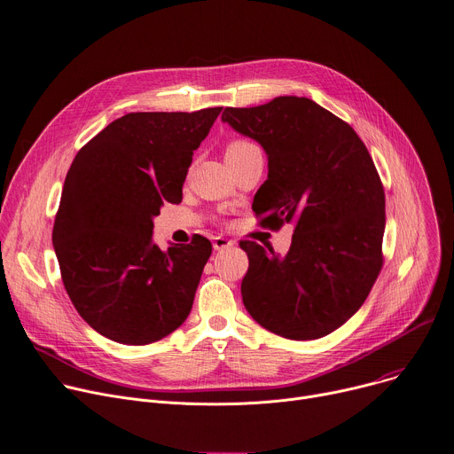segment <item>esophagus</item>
Returning <instances> with one entry per match:
<instances>
[{
	"label": "esophagus",
	"instance_id": "1",
	"mask_svg": "<svg viewBox=\"0 0 454 454\" xmlns=\"http://www.w3.org/2000/svg\"><path fill=\"white\" fill-rule=\"evenodd\" d=\"M230 247H233V240H230L226 237H215L214 239V250L215 252H223V250H226Z\"/></svg>",
	"mask_w": 454,
	"mask_h": 454
}]
</instances>
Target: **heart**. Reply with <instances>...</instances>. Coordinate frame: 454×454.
Returning <instances> with one entry per match:
<instances>
[{
  "instance_id": "heart-1",
  "label": "heart",
  "mask_w": 454,
  "mask_h": 454,
  "mask_svg": "<svg viewBox=\"0 0 454 454\" xmlns=\"http://www.w3.org/2000/svg\"><path fill=\"white\" fill-rule=\"evenodd\" d=\"M254 149H259V147L255 144L248 142V140H233L226 147V157H230V155H243V153H248V151H254Z\"/></svg>"
}]
</instances>
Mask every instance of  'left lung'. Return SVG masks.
Returning <instances> with one entry per match:
<instances>
[{"label": "left lung", "mask_w": 454, "mask_h": 454, "mask_svg": "<svg viewBox=\"0 0 454 454\" xmlns=\"http://www.w3.org/2000/svg\"><path fill=\"white\" fill-rule=\"evenodd\" d=\"M226 122L264 149L268 178L254 199L262 224L292 223L285 255L240 243L248 314L278 336L307 341L345 325L381 270L385 193L356 131L305 97L226 107Z\"/></svg>", "instance_id": "8db88e82"}]
</instances>
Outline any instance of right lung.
Wrapping results in <instances>:
<instances>
[{"mask_svg":"<svg viewBox=\"0 0 454 454\" xmlns=\"http://www.w3.org/2000/svg\"><path fill=\"white\" fill-rule=\"evenodd\" d=\"M221 111L124 114L71 164L52 247L74 309L111 341L153 343L190 316L211 243L197 235L160 250L153 219L183 200L193 151Z\"/></svg>","mask_w":454,"mask_h":454,"instance_id":"1","label":"right lung"}]
</instances>
